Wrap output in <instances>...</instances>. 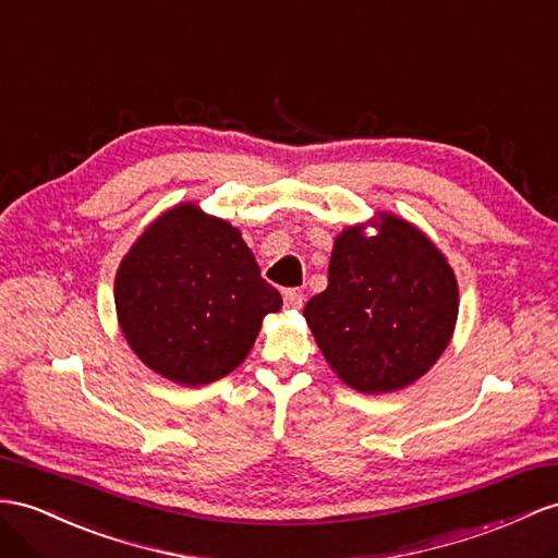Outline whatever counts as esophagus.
<instances>
[{
  "label": "esophagus",
  "instance_id": "esophagus-1",
  "mask_svg": "<svg viewBox=\"0 0 558 558\" xmlns=\"http://www.w3.org/2000/svg\"><path fill=\"white\" fill-rule=\"evenodd\" d=\"M282 302H284V306H288V308H302L304 296H302V292H299V290H284L282 292Z\"/></svg>",
  "mask_w": 558,
  "mask_h": 558
}]
</instances>
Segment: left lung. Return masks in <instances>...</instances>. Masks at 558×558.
<instances>
[{
	"label": "left lung",
	"mask_w": 558,
	"mask_h": 558,
	"mask_svg": "<svg viewBox=\"0 0 558 558\" xmlns=\"http://www.w3.org/2000/svg\"><path fill=\"white\" fill-rule=\"evenodd\" d=\"M335 240L327 290L304 318L337 377L363 393H391L428 373L450 337L460 292L446 256L417 226L379 211Z\"/></svg>",
	"instance_id": "obj_1"
}]
</instances>
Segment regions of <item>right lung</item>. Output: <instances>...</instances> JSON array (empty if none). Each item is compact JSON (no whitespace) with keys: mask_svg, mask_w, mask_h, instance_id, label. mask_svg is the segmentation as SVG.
Returning <instances> with one entry per match:
<instances>
[{"mask_svg":"<svg viewBox=\"0 0 558 558\" xmlns=\"http://www.w3.org/2000/svg\"><path fill=\"white\" fill-rule=\"evenodd\" d=\"M280 306L238 228L193 203L157 217L116 276L124 339L153 373L183 387L233 373Z\"/></svg>","mask_w":558,"mask_h":558,"instance_id":"right-lung-1","label":"right lung"}]
</instances>
